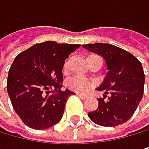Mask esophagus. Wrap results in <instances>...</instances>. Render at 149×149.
Returning a JSON list of instances; mask_svg holds the SVG:
<instances>
[{
	"label": "esophagus",
	"instance_id": "obj_1",
	"mask_svg": "<svg viewBox=\"0 0 149 149\" xmlns=\"http://www.w3.org/2000/svg\"><path fill=\"white\" fill-rule=\"evenodd\" d=\"M76 96L81 98L82 100H85V99H87V96L86 95H84V94H81V93H76Z\"/></svg>",
	"mask_w": 149,
	"mask_h": 149
}]
</instances>
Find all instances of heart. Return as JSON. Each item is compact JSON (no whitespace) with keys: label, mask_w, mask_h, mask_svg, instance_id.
<instances>
[{"label":"heart","mask_w":149,"mask_h":149,"mask_svg":"<svg viewBox=\"0 0 149 149\" xmlns=\"http://www.w3.org/2000/svg\"><path fill=\"white\" fill-rule=\"evenodd\" d=\"M67 65H68V62H65L64 69L67 68ZM67 86L69 87V88L73 89L74 91L83 93V92H87L92 88L93 82L91 79L84 77V76L74 75L73 77L68 79V81H67Z\"/></svg>","instance_id":"obj_1"}]
</instances>
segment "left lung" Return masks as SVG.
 <instances>
[{"mask_svg": "<svg viewBox=\"0 0 149 149\" xmlns=\"http://www.w3.org/2000/svg\"><path fill=\"white\" fill-rule=\"evenodd\" d=\"M83 47L102 55L108 69L104 82L97 88L104 95L98 99V108L88 112V118L104 127L125 123L143 98L145 74L140 61L130 52L109 44H88Z\"/></svg>", "mask_w": 149, "mask_h": 149, "instance_id": "left-lung-1", "label": "left lung"}]
</instances>
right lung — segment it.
<instances>
[{
  "instance_id": "1",
  "label": "right lung",
  "mask_w": 149,
  "mask_h": 149,
  "mask_svg": "<svg viewBox=\"0 0 149 149\" xmlns=\"http://www.w3.org/2000/svg\"><path fill=\"white\" fill-rule=\"evenodd\" d=\"M78 47L80 45L47 41L15 58L6 88L14 110L28 127L45 130L61 119L67 100L74 94L69 89L61 91V70L66 58Z\"/></svg>"
}]
</instances>
